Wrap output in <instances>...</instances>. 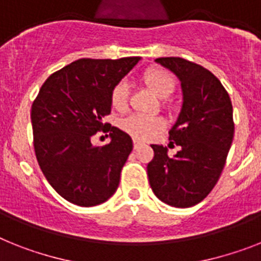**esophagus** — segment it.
<instances>
[{"instance_id": "obj_1", "label": "esophagus", "mask_w": 261, "mask_h": 261, "mask_svg": "<svg viewBox=\"0 0 261 261\" xmlns=\"http://www.w3.org/2000/svg\"><path fill=\"white\" fill-rule=\"evenodd\" d=\"M140 144H141V143H140L139 140H133V146H135V148H139Z\"/></svg>"}]
</instances>
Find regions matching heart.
Here are the masks:
<instances>
[{"mask_svg": "<svg viewBox=\"0 0 261 261\" xmlns=\"http://www.w3.org/2000/svg\"><path fill=\"white\" fill-rule=\"evenodd\" d=\"M141 80L145 84L148 89H150L157 97L165 98L174 90L176 87V79L171 72L167 69L152 68L145 69L141 74ZM128 96L129 90L128 85L124 81L116 84L111 92V104L113 109L118 112L125 111L128 107ZM165 121L161 117L154 116H143V115H132L121 120V126L126 133L136 137V139H150L157 130L164 128Z\"/></svg>", "mask_w": 261, "mask_h": 261, "instance_id": "b5f03b06", "label": "heart"}]
</instances>
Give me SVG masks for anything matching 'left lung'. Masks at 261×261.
Listing matches in <instances>:
<instances>
[{
	"mask_svg": "<svg viewBox=\"0 0 261 261\" xmlns=\"http://www.w3.org/2000/svg\"><path fill=\"white\" fill-rule=\"evenodd\" d=\"M181 83L182 107L169 130L171 144L181 149L168 156L163 145L148 169L150 188L168 205L188 208L203 201L216 185L233 140L229 94L208 69L180 57L156 58Z\"/></svg>",
	"mask_w": 261,
	"mask_h": 261,
	"instance_id": "1",
	"label": "left lung"
}]
</instances>
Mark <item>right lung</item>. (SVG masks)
Instances as JSON below:
<instances>
[{
    "instance_id": "obj_1",
    "label": "right lung",
    "mask_w": 261,
    "mask_h": 261,
    "mask_svg": "<svg viewBox=\"0 0 261 261\" xmlns=\"http://www.w3.org/2000/svg\"><path fill=\"white\" fill-rule=\"evenodd\" d=\"M140 57L80 58L48 77L32 105L34 152L41 171L58 195L80 206L107 201L133 144L130 136L102 118L111 113V92ZM111 143L94 147L97 132Z\"/></svg>"
}]
</instances>
